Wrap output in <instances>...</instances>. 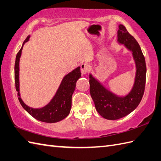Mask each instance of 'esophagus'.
<instances>
[{"mask_svg": "<svg viewBox=\"0 0 161 161\" xmlns=\"http://www.w3.org/2000/svg\"><path fill=\"white\" fill-rule=\"evenodd\" d=\"M90 66L87 63H83L80 65V71L83 75L86 74L89 71H90Z\"/></svg>", "mask_w": 161, "mask_h": 161, "instance_id": "34e87169", "label": "esophagus"}]
</instances>
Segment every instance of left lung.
Wrapping results in <instances>:
<instances>
[{"label": "left lung", "mask_w": 161, "mask_h": 161, "mask_svg": "<svg viewBox=\"0 0 161 161\" xmlns=\"http://www.w3.org/2000/svg\"><path fill=\"white\" fill-rule=\"evenodd\" d=\"M117 41L131 52L136 65L134 83L125 96H119L108 90L96 78L89 75L90 90L95 108L98 114L108 120H117L130 114L137 108L144 94L146 80V64L140 45L120 24L117 32Z\"/></svg>", "instance_id": "obj_1"}]
</instances>
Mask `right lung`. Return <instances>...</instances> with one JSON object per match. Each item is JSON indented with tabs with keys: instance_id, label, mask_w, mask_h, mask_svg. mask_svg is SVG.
Returning <instances> with one entry per match:
<instances>
[{
	"instance_id": "1",
	"label": "right lung",
	"mask_w": 161,
	"mask_h": 161,
	"mask_svg": "<svg viewBox=\"0 0 161 161\" xmlns=\"http://www.w3.org/2000/svg\"><path fill=\"white\" fill-rule=\"evenodd\" d=\"M28 36L23 42L22 47L18 52L15 66H14V78H15L16 90L18 92L19 100L23 108L31 116L38 120L45 123H56L62 120L69 115L71 108V96L76 88V81L81 76L80 67H78L71 72L65 75L54 96L47 105L42 108H32L25 103L20 94L19 87V62L24 44L30 40Z\"/></svg>"
}]
</instances>
